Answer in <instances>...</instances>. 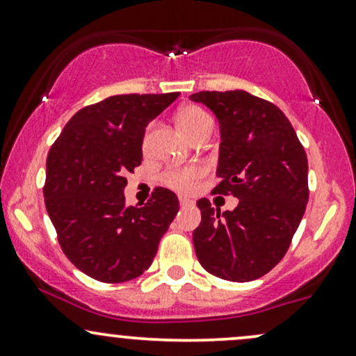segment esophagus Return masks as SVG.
<instances>
[{"label": "esophagus", "mask_w": 356, "mask_h": 356, "mask_svg": "<svg viewBox=\"0 0 356 356\" xmlns=\"http://www.w3.org/2000/svg\"><path fill=\"white\" fill-rule=\"evenodd\" d=\"M179 202H181V207H189V205L194 204V200H191L189 197H179Z\"/></svg>", "instance_id": "esophagus-1"}]
</instances>
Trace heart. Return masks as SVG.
<instances>
[{"label":"heart","mask_w":356,"mask_h":356,"mask_svg":"<svg viewBox=\"0 0 356 356\" xmlns=\"http://www.w3.org/2000/svg\"><path fill=\"white\" fill-rule=\"evenodd\" d=\"M177 126L187 137L194 132L202 129L204 126H211L212 121L209 114L199 106H184L177 113ZM204 175L202 167H177V169H169L162 174V182L169 186L170 189L187 192L194 187V184Z\"/></svg>","instance_id":"heart-1"}]
</instances>
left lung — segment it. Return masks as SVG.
I'll return each mask as SVG.
<instances>
[{"mask_svg":"<svg viewBox=\"0 0 356 356\" xmlns=\"http://www.w3.org/2000/svg\"><path fill=\"white\" fill-rule=\"evenodd\" d=\"M191 101L207 106L219 121L220 182L213 192L238 199L225 212L197 200L202 216L192 234L197 259L224 280H255L284 259L305 213V149L275 104L245 91H202Z\"/></svg>","mask_w":356,"mask_h":356,"instance_id":"1","label":"left lung"}]
</instances>
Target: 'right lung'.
Segmentation results:
<instances>
[{
  "label": "right lung",
  "instance_id": "right-lung-1",
  "mask_svg": "<svg viewBox=\"0 0 356 356\" xmlns=\"http://www.w3.org/2000/svg\"><path fill=\"white\" fill-rule=\"evenodd\" d=\"M177 97L111 96L78 111L49 149L46 211L64 254L94 280L119 284L147 270L179 211L164 187L143 207L124 197V175L143 162L145 127Z\"/></svg>",
  "mask_w": 356,
  "mask_h": 356
}]
</instances>
